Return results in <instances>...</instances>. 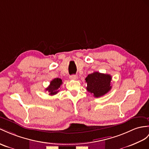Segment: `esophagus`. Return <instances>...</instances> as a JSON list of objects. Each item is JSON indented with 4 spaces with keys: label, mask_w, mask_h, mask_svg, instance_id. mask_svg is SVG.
Masks as SVG:
<instances>
[{
    "label": "esophagus",
    "mask_w": 149,
    "mask_h": 149,
    "mask_svg": "<svg viewBox=\"0 0 149 149\" xmlns=\"http://www.w3.org/2000/svg\"><path fill=\"white\" fill-rule=\"evenodd\" d=\"M70 78L71 79H74V80H75V79H78V76L76 74H72V75L70 76Z\"/></svg>",
    "instance_id": "1"
}]
</instances>
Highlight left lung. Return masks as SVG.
<instances>
[{
    "label": "left lung",
    "instance_id": "1",
    "mask_svg": "<svg viewBox=\"0 0 149 149\" xmlns=\"http://www.w3.org/2000/svg\"><path fill=\"white\" fill-rule=\"evenodd\" d=\"M111 79L112 77L110 74L93 72L85 78L87 91L93 93L95 97H102L111 89Z\"/></svg>",
    "mask_w": 149,
    "mask_h": 149
}]
</instances>
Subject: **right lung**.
I'll use <instances>...</instances> for the list:
<instances>
[{"label": "right lung", "mask_w": 149, "mask_h": 149, "mask_svg": "<svg viewBox=\"0 0 149 149\" xmlns=\"http://www.w3.org/2000/svg\"><path fill=\"white\" fill-rule=\"evenodd\" d=\"M62 79L61 78H54L50 81V85L45 89V90L49 93L50 95H56L59 91V88H60L61 85H62Z\"/></svg>", "instance_id": "obj_1"}]
</instances>
